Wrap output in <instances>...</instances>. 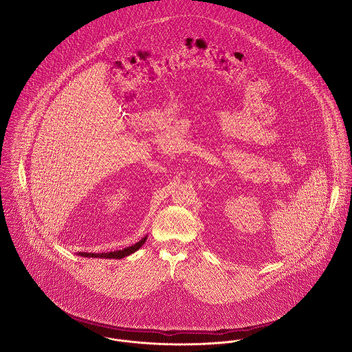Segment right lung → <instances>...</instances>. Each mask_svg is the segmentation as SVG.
I'll list each match as a JSON object with an SVG mask.
<instances>
[{"label":"right lung","instance_id":"1","mask_svg":"<svg viewBox=\"0 0 352 352\" xmlns=\"http://www.w3.org/2000/svg\"><path fill=\"white\" fill-rule=\"evenodd\" d=\"M146 241V237L145 239H142L141 241H138L137 244H134V245H131V247H127V248H124V250H120V251H115V252H107V253H80L81 256H84V257H104V258H123V257H126V256H129L130 253H134L135 251H138L142 245H144V243Z\"/></svg>","mask_w":352,"mask_h":352}]
</instances>
